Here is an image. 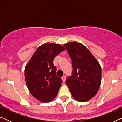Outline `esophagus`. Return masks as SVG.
Listing matches in <instances>:
<instances>
[{
    "label": "esophagus",
    "mask_w": 122,
    "mask_h": 122,
    "mask_svg": "<svg viewBox=\"0 0 122 122\" xmlns=\"http://www.w3.org/2000/svg\"><path fill=\"white\" fill-rule=\"evenodd\" d=\"M61 78H62L63 82H65V81H66V76H63V77Z\"/></svg>",
    "instance_id": "1"
}]
</instances>
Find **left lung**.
<instances>
[{
  "mask_svg": "<svg viewBox=\"0 0 122 122\" xmlns=\"http://www.w3.org/2000/svg\"><path fill=\"white\" fill-rule=\"evenodd\" d=\"M71 60L73 71L66 83L73 98L84 102L97 94L101 83V67L84 46L77 42L64 44Z\"/></svg>",
  "mask_w": 122,
  "mask_h": 122,
  "instance_id": "1",
  "label": "left lung"
}]
</instances>
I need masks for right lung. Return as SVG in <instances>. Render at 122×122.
<instances>
[{"mask_svg":"<svg viewBox=\"0 0 122 122\" xmlns=\"http://www.w3.org/2000/svg\"><path fill=\"white\" fill-rule=\"evenodd\" d=\"M65 48L61 45L46 43L36 49L24 71L28 88L39 101L46 103L57 96L62 79L56 75L54 58Z\"/></svg>","mask_w":122,"mask_h":122,"instance_id":"obj_1","label":"right lung"}]
</instances>
